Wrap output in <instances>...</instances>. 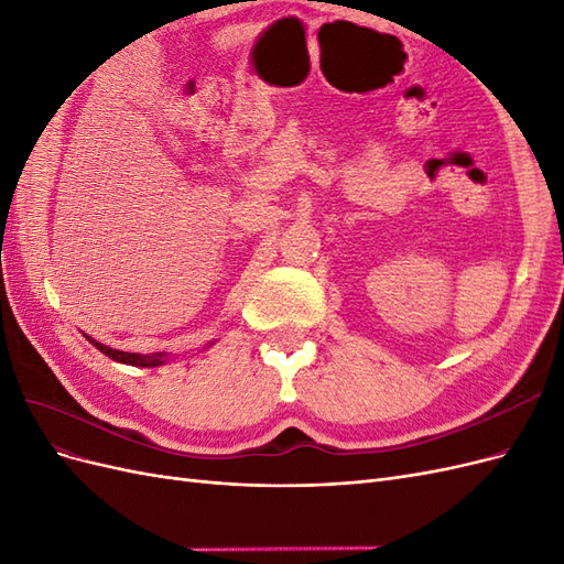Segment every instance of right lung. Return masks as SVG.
Masks as SVG:
<instances>
[{"mask_svg": "<svg viewBox=\"0 0 564 564\" xmlns=\"http://www.w3.org/2000/svg\"><path fill=\"white\" fill-rule=\"evenodd\" d=\"M89 338V336H87ZM91 344L100 350L106 352L110 360L115 362H124V365H133V367H158V365H164V352H152V355H135V352H122V350H112L104 344H98V340L89 338Z\"/></svg>", "mask_w": 564, "mask_h": 564, "instance_id": "1", "label": "right lung"}]
</instances>
